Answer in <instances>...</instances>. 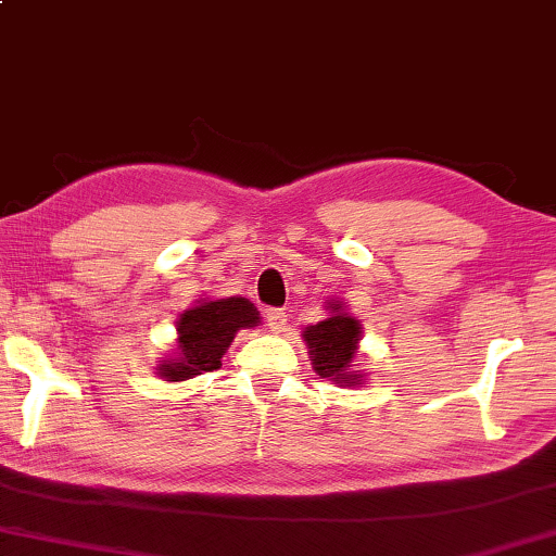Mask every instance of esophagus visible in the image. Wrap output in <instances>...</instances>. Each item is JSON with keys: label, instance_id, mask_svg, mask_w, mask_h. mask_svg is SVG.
Segmentation results:
<instances>
[{"label": "esophagus", "instance_id": "obj_1", "mask_svg": "<svg viewBox=\"0 0 556 556\" xmlns=\"http://www.w3.org/2000/svg\"><path fill=\"white\" fill-rule=\"evenodd\" d=\"M266 323H268V329L273 334H280L288 325V315L280 307H273L266 313Z\"/></svg>", "mask_w": 556, "mask_h": 556}]
</instances>
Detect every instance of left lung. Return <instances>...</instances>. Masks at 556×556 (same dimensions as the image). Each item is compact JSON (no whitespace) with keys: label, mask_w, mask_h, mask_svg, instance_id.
<instances>
[{"label":"left lung","mask_w":556,"mask_h":556,"mask_svg":"<svg viewBox=\"0 0 556 556\" xmlns=\"http://www.w3.org/2000/svg\"><path fill=\"white\" fill-rule=\"evenodd\" d=\"M327 317L323 323L305 327L303 342L313 362V371L337 386H362L366 374L358 371L356 356L362 342V319L349 313L344 300H327Z\"/></svg>","instance_id":"1"}]
</instances>
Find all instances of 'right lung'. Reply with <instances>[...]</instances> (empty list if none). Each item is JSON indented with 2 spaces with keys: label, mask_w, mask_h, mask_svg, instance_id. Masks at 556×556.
I'll list each match as a JSON object with an SVG mask.
<instances>
[{
  "label": "right lung",
  "mask_w": 556,
  "mask_h": 556,
  "mask_svg": "<svg viewBox=\"0 0 556 556\" xmlns=\"http://www.w3.org/2000/svg\"><path fill=\"white\" fill-rule=\"evenodd\" d=\"M258 325L261 315L256 305L241 295L194 300V305L178 315L175 349L170 356L155 364V376L180 383L200 374L217 371L222 356L227 354L239 329H253Z\"/></svg>",
  "instance_id": "right-lung-1"
}]
</instances>
